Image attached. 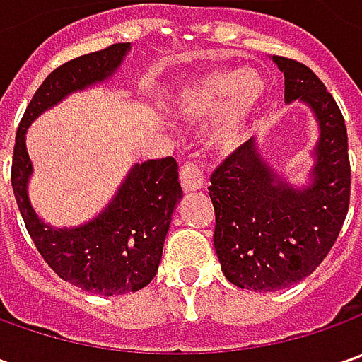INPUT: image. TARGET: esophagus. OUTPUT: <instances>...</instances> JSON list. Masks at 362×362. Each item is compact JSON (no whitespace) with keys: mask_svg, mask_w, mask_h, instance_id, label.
I'll list each match as a JSON object with an SVG mask.
<instances>
[{"mask_svg":"<svg viewBox=\"0 0 362 362\" xmlns=\"http://www.w3.org/2000/svg\"><path fill=\"white\" fill-rule=\"evenodd\" d=\"M179 177H181V187H183L185 193H191V191H197V189L205 187V173H203V169L197 163L187 160L181 167Z\"/></svg>","mask_w":362,"mask_h":362,"instance_id":"34e87169","label":"esophagus"}]
</instances>
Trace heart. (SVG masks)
Here are the masks:
<instances>
[{
    "label": "heart",
    "instance_id": "b5f03b06",
    "mask_svg": "<svg viewBox=\"0 0 362 362\" xmlns=\"http://www.w3.org/2000/svg\"><path fill=\"white\" fill-rule=\"evenodd\" d=\"M264 96L266 80L259 72L252 68L240 72L233 68H217L185 82L177 90L173 108L181 119L202 120L217 107L207 141L217 151L231 153L247 139Z\"/></svg>",
    "mask_w": 362,
    "mask_h": 362
}]
</instances>
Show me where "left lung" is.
<instances>
[{
  "label": "left lung",
  "instance_id": "8db88e82",
  "mask_svg": "<svg viewBox=\"0 0 362 362\" xmlns=\"http://www.w3.org/2000/svg\"><path fill=\"white\" fill-rule=\"evenodd\" d=\"M284 72V100L313 108L320 136L310 183L296 189L259 155L256 139L238 146L211 175L214 245L231 284L274 292L304 280L327 257L351 202L349 136L339 105L308 66L272 58Z\"/></svg>",
  "mask_w": 362,
  "mask_h": 362
}]
</instances>
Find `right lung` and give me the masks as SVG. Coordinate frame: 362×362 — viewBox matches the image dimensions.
Returning <instances> with one entry per match:
<instances>
[{"label": "right lung", "mask_w": 362, "mask_h": 362, "mask_svg": "<svg viewBox=\"0 0 362 362\" xmlns=\"http://www.w3.org/2000/svg\"><path fill=\"white\" fill-rule=\"evenodd\" d=\"M131 44H112L62 64L35 90L23 112L13 146L11 187L25 230L40 256L62 280L86 292L115 296L145 288L157 274L175 205L183 197L173 157L134 165L103 214L78 228H52L28 197L32 160L25 131L44 110L119 70Z\"/></svg>", "instance_id": "1"}]
</instances>
